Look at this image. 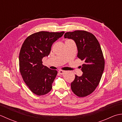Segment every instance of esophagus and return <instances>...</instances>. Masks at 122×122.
<instances>
[{
    "mask_svg": "<svg viewBox=\"0 0 122 122\" xmlns=\"http://www.w3.org/2000/svg\"><path fill=\"white\" fill-rule=\"evenodd\" d=\"M58 73L59 74H61V75H63L65 73V71H62V70H60L58 71Z\"/></svg>",
    "mask_w": 122,
    "mask_h": 122,
    "instance_id": "esophagus-1",
    "label": "esophagus"
}]
</instances>
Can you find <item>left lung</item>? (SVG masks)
Wrapping results in <instances>:
<instances>
[{
  "mask_svg": "<svg viewBox=\"0 0 122 122\" xmlns=\"http://www.w3.org/2000/svg\"><path fill=\"white\" fill-rule=\"evenodd\" d=\"M64 37L74 41L77 47V57L84 61L81 69L83 75H75L71 83V90L80 97L88 96L98 85L104 69L105 61L100 44L93 34L84 30L67 32Z\"/></svg>",
  "mask_w": 122,
  "mask_h": 122,
  "instance_id": "obj_1",
  "label": "left lung"
}]
</instances>
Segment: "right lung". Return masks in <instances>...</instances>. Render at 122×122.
<instances>
[{
    "mask_svg": "<svg viewBox=\"0 0 122 122\" xmlns=\"http://www.w3.org/2000/svg\"><path fill=\"white\" fill-rule=\"evenodd\" d=\"M64 33H34L27 37L21 46L19 56L20 72L25 83L37 95H45L52 88L57 71L44 66L42 59L49 55L52 45Z\"/></svg>",
    "mask_w": 122,
    "mask_h": 122,
    "instance_id": "1",
    "label": "right lung"
}]
</instances>
